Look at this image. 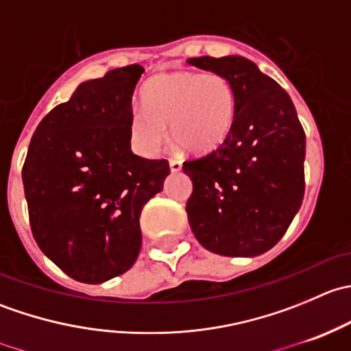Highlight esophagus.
<instances>
[{
	"label": "esophagus",
	"instance_id": "esophagus-1",
	"mask_svg": "<svg viewBox=\"0 0 351 351\" xmlns=\"http://www.w3.org/2000/svg\"><path fill=\"white\" fill-rule=\"evenodd\" d=\"M169 169L173 173L182 171V161H178V159H169Z\"/></svg>",
	"mask_w": 351,
	"mask_h": 351
}]
</instances>
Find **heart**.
<instances>
[{
    "instance_id": "1",
    "label": "heart",
    "mask_w": 351,
    "mask_h": 351,
    "mask_svg": "<svg viewBox=\"0 0 351 351\" xmlns=\"http://www.w3.org/2000/svg\"><path fill=\"white\" fill-rule=\"evenodd\" d=\"M144 108L129 117L130 144L153 158L166 137L190 153L215 149L228 137L236 113V95L222 74L171 71L154 76L143 91Z\"/></svg>"
}]
</instances>
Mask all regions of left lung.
Here are the masks:
<instances>
[{
	"instance_id": "obj_1",
	"label": "left lung",
	"mask_w": 351,
	"mask_h": 351,
	"mask_svg": "<svg viewBox=\"0 0 351 351\" xmlns=\"http://www.w3.org/2000/svg\"><path fill=\"white\" fill-rule=\"evenodd\" d=\"M222 74L236 95L234 123L219 147L183 162L198 243L222 256H258L289 229L304 198L306 134L287 91L239 56L193 58Z\"/></svg>"
}]
</instances>
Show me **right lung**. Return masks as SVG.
<instances>
[{"instance_id": "add662e5", "label": "right lung", "mask_w": 351, "mask_h": 351, "mask_svg": "<svg viewBox=\"0 0 351 351\" xmlns=\"http://www.w3.org/2000/svg\"><path fill=\"white\" fill-rule=\"evenodd\" d=\"M144 67L81 83L32 136L22 178L32 234L64 274L101 284L139 256L141 210L162 190L166 159L130 151L129 117Z\"/></svg>"}]
</instances>
